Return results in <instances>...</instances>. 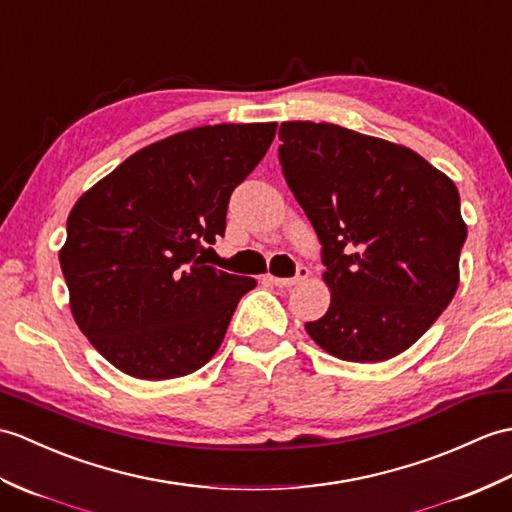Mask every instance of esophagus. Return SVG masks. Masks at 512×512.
I'll return each mask as SVG.
<instances>
[{"label":"esophagus","instance_id":"34e87169","mask_svg":"<svg viewBox=\"0 0 512 512\" xmlns=\"http://www.w3.org/2000/svg\"><path fill=\"white\" fill-rule=\"evenodd\" d=\"M307 277H310V270H307L305 266H299V268H296V275H294V277H290V279H285V277H275V275H268L266 279H268L270 283L279 285V288H292V285H299V283H303Z\"/></svg>","mask_w":512,"mask_h":512}]
</instances>
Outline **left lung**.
I'll use <instances>...</instances> for the list:
<instances>
[{
    "label": "left lung",
    "mask_w": 512,
    "mask_h": 512,
    "mask_svg": "<svg viewBox=\"0 0 512 512\" xmlns=\"http://www.w3.org/2000/svg\"><path fill=\"white\" fill-rule=\"evenodd\" d=\"M279 161L323 244L329 310L307 334L347 362L412 347L454 299L467 224L449 176L336 124L283 122Z\"/></svg>",
    "instance_id": "8db88e82"
}]
</instances>
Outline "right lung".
<instances>
[{
	"instance_id": "1",
	"label": "right lung",
	"mask_w": 512,
	"mask_h": 512,
	"mask_svg": "<svg viewBox=\"0 0 512 512\" xmlns=\"http://www.w3.org/2000/svg\"><path fill=\"white\" fill-rule=\"evenodd\" d=\"M277 124H216L150 144L82 194L58 253L76 325L137 379L205 366L251 277L207 266L233 189L264 159Z\"/></svg>"
}]
</instances>
